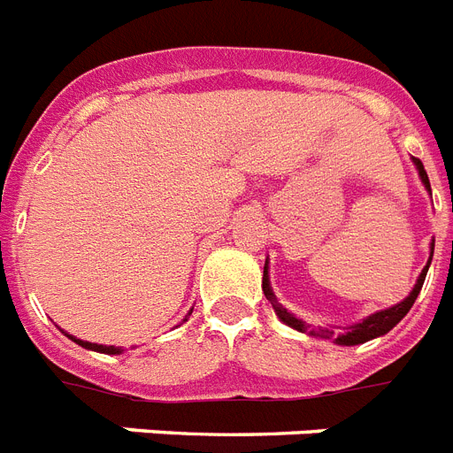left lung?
Listing matches in <instances>:
<instances>
[{"label":"left lung","mask_w":453,"mask_h":453,"mask_svg":"<svg viewBox=\"0 0 453 453\" xmlns=\"http://www.w3.org/2000/svg\"><path fill=\"white\" fill-rule=\"evenodd\" d=\"M414 165H417L418 169V176H421V181H424L426 188L430 190V181H428V174H426L424 169V163L418 160V157H414ZM430 258H433V249H430ZM430 265V260H428ZM428 265L424 267V272H421V277L417 279V286H414V290L410 293V297H405L403 303L395 304V307H391V310H384V311H377V314L367 316L365 321L363 323H356V326H351V328H347V333L344 334H337L334 330H310V334H314V337H323V340H334L337 344H347V347H354V344H363V342L372 340V337H380V334H386L388 330L395 326V323L403 321V316L407 314V311L411 310V304H414V300H417L418 290H421V286H424V279H426V272H428ZM263 293L265 297L270 300V304L274 307V311L279 314V319L286 323V326H290V328L296 330H304V323L300 321V319H296V316L290 314V311H286L281 304L277 303V297H274V293H272L270 288V279H267V265H265L263 270Z\"/></svg>","instance_id":"1"}]
</instances>
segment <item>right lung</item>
<instances>
[{
	"label": "right lung",
	"instance_id": "add662e5",
	"mask_svg": "<svg viewBox=\"0 0 453 453\" xmlns=\"http://www.w3.org/2000/svg\"><path fill=\"white\" fill-rule=\"evenodd\" d=\"M67 337H72V334H67ZM76 344H81V347L86 349H93V351H102V354H120L119 347H104V344H90V342H83V340H76V337H72Z\"/></svg>",
	"mask_w": 453,
	"mask_h": 453
}]
</instances>
